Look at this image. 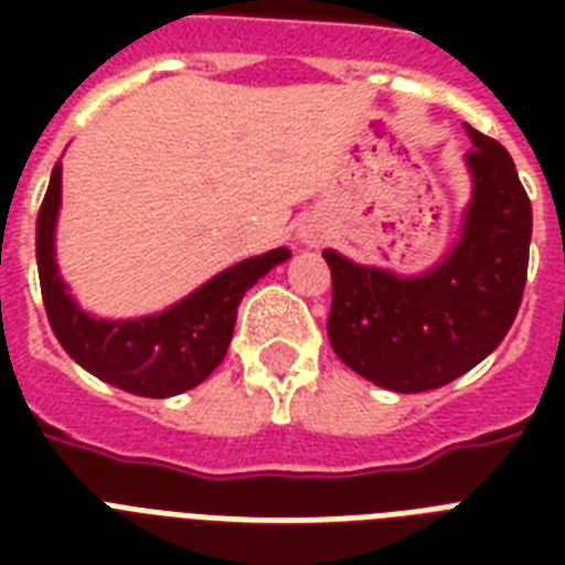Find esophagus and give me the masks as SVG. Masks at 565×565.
Here are the masks:
<instances>
[{
	"label": "esophagus",
	"mask_w": 565,
	"mask_h": 565,
	"mask_svg": "<svg viewBox=\"0 0 565 565\" xmlns=\"http://www.w3.org/2000/svg\"><path fill=\"white\" fill-rule=\"evenodd\" d=\"M322 237H326V228H319L313 222H308V225H301L299 228V239L305 246H317V243H322Z\"/></svg>",
	"instance_id": "esophagus-1"
}]
</instances>
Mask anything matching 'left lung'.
Here are the masks:
<instances>
[{"instance_id":"obj_1","label":"left lung","mask_w":565,"mask_h":565,"mask_svg":"<svg viewBox=\"0 0 565 565\" xmlns=\"http://www.w3.org/2000/svg\"><path fill=\"white\" fill-rule=\"evenodd\" d=\"M472 195L455 246L425 273L398 275L326 248L331 266L328 340L337 358L393 393L455 381L499 349L522 305L531 199L508 149L466 126Z\"/></svg>"}]
</instances>
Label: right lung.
I'll use <instances>...</instances> for the list:
<instances>
[{
	"label": "right lung",
	"instance_id": "obj_1",
	"mask_svg": "<svg viewBox=\"0 0 565 565\" xmlns=\"http://www.w3.org/2000/svg\"><path fill=\"white\" fill-rule=\"evenodd\" d=\"M57 211L61 161L52 170L46 199L38 213V273L49 326L82 370L146 398H170L202 384L228 352L237 308L248 287H255L269 269L290 257V248L284 246L246 257L149 317H93L73 299L57 273Z\"/></svg>",
	"mask_w": 565,
	"mask_h": 565
}]
</instances>
